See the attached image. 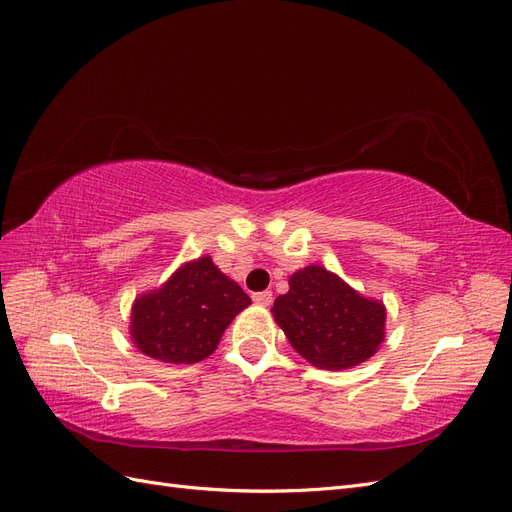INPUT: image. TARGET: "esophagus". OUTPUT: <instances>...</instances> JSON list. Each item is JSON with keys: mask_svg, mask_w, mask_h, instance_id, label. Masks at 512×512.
<instances>
[{"mask_svg": "<svg viewBox=\"0 0 512 512\" xmlns=\"http://www.w3.org/2000/svg\"><path fill=\"white\" fill-rule=\"evenodd\" d=\"M253 302L259 306H270L272 304V291H259V294H253Z\"/></svg>", "mask_w": 512, "mask_h": 512, "instance_id": "obj_1", "label": "esophagus"}]
</instances>
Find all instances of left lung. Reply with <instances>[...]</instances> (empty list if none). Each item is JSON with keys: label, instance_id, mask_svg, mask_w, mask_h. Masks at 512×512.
Wrapping results in <instances>:
<instances>
[{"label": "left lung", "instance_id": "obj_1", "mask_svg": "<svg viewBox=\"0 0 512 512\" xmlns=\"http://www.w3.org/2000/svg\"><path fill=\"white\" fill-rule=\"evenodd\" d=\"M272 315L291 347L317 369L358 367L384 341L386 306L321 266L291 274L289 291L274 300Z\"/></svg>", "mask_w": 512, "mask_h": 512}]
</instances>
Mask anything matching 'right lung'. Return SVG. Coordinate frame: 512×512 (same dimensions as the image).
<instances>
[{
	"mask_svg": "<svg viewBox=\"0 0 512 512\" xmlns=\"http://www.w3.org/2000/svg\"><path fill=\"white\" fill-rule=\"evenodd\" d=\"M251 304L242 287L199 257L135 300L130 339L141 354L169 364L208 358L233 317Z\"/></svg>",
	"mask_w": 512,
	"mask_h": 512,
	"instance_id": "1",
	"label": "right lung"
}]
</instances>
